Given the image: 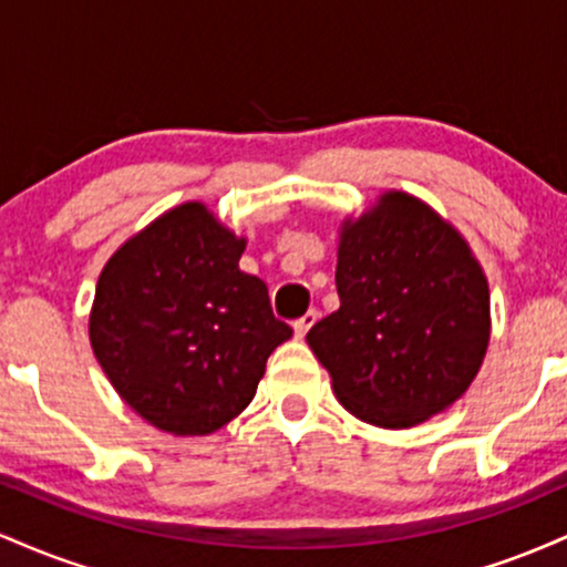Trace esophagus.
Wrapping results in <instances>:
<instances>
[{"instance_id": "1", "label": "esophagus", "mask_w": 567, "mask_h": 567, "mask_svg": "<svg viewBox=\"0 0 567 567\" xmlns=\"http://www.w3.org/2000/svg\"><path fill=\"white\" fill-rule=\"evenodd\" d=\"M317 317H320V315H317L315 309H309L303 317H298V320L292 322V330H296V336L303 338L306 333H309V328L317 322Z\"/></svg>"}]
</instances>
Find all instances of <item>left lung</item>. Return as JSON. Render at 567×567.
<instances>
[{
	"instance_id": "obj_1",
	"label": "left lung",
	"mask_w": 567,
	"mask_h": 567,
	"mask_svg": "<svg viewBox=\"0 0 567 567\" xmlns=\"http://www.w3.org/2000/svg\"><path fill=\"white\" fill-rule=\"evenodd\" d=\"M341 306L306 333L338 402L357 419L408 429L453 405L491 338V296L453 226L410 194L343 226Z\"/></svg>"
}]
</instances>
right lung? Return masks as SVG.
Masks as SVG:
<instances>
[{
	"label": "right lung",
	"mask_w": 567,
	"mask_h": 567,
	"mask_svg": "<svg viewBox=\"0 0 567 567\" xmlns=\"http://www.w3.org/2000/svg\"><path fill=\"white\" fill-rule=\"evenodd\" d=\"M245 239L186 202L135 234L101 271L90 343L122 400L173 434H210L256 396L292 328L239 271Z\"/></svg>",
	"instance_id": "add662e5"
}]
</instances>
